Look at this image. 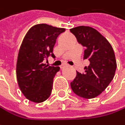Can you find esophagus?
<instances>
[{"instance_id": "esophagus-1", "label": "esophagus", "mask_w": 125, "mask_h": 125, "mask_svg": "<svg viewBox=\"0 0 125 125\" xmlns=\"http://www.w3.org/2000/svg\"><path fill=\"white\" fill-rule=\"evenodd\" d=\"M66 64H62V65L61 66V69H63V68H64V67H66Z\"/></svg>"}]
</instances>
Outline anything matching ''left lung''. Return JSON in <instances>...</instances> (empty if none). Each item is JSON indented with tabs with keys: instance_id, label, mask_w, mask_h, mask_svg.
Masks as SVG:
<instances>
[{
	"instance_id": "8db88e82",
	"label": "left lung",
	"mask_w": 125,
	"mask_h": 125,
	"mask_svg": "<svg viewBox=\"0 0 125 125\" xmlns=\"http://www.w3.org/2000/svg\"><path fill=\"white\" fill-rule=\"evenodd\" d=\"M70 32L85 48L83 59L90 62L84 73L77 72L76 77L70 84L72 90L80 97L95 98L108 87L115 74L116 62L112 46L93 27L79 26Z\"/></svg>"
}]
</instances>
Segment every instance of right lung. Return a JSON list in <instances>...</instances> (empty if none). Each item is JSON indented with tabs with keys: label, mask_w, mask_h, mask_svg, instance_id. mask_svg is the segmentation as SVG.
Returning <instances> with one entry per match:
<instances>
[{
	"label": "right lung",
	"mask_w": 125,
	"mask_h": 125,
	"mask_svg": "<svg viewBox=\"0 0 125 125\" xmlns=\"http://www.w3.org/2000/svg\"><path fill=\"white\" fill-rule=\"evenodd\" d=\"M65 31L46 24L31 27L19 48L16 63V78L21 93L30 101L41 103L51 94L53 80L59 66L43 63L53 53L58 36Z\"/></svg>",
	"instance_id": "right-lung-1"
}]
</instances>
